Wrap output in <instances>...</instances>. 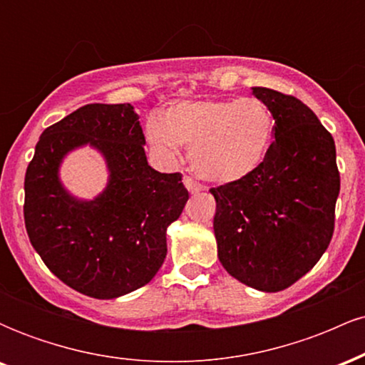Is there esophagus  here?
I'll list each match as a JSON object with an SVG mask.
<instances>
[{"instance_id": "esophagus-1", "label": "esophagus", "mask_w": 365, "mask_h": 365, "mask_svg": "<svg viewBox=\"0 0 365 365\" xmlns=\"http://www.w3.org/2000/svg\"><path fill=\"white\" fill-rule=\"evenodd\" d=\"M183 185H185V188L188 192H190V194H197V192L202 190V185H200V183H197L195 180L190 178V177L183 178Z\"/></svg>"}]
</instances>
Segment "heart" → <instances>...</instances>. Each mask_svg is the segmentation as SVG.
I'll list each match as a JSON object with an SVG mask.
<instances>
[{"instance_id": "1", "label": "heart", "mask_w": 365, "mask_h": 365, "mask_svg": "<svg viewBox=\"0 0 365 365\" xmlns=\"http://www.w3.org/2000/svg\"><path fill=\"white\" fill-rule=\"evenodd\" d=\"M274 120L254 98L182 101L150 120L148 140L175 158L180 144L190 145V165L200 178L228 185L255 173L269 153Z\"/></svg>"}]
</instances>
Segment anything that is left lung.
Instances as JSON below:
<instances>
[{
    "instance_id": "1",
    "label": "left lung",
    "mask_w": 365,
    "mask_h": 365,
    "mask_svg": "<svg viewBox=\"0 0 365 365\" xmlns=\"http://www.w3.org/2000/svg\"><path fill=\"white\" fill-rule=\"evenodd\" d=\"M274 118V142L255 173L211 188L217 257L233 278L279 292L302 278L328 249L340 194L331 133L300 99L252 87Z\"/></svg>"
}]
</instances>
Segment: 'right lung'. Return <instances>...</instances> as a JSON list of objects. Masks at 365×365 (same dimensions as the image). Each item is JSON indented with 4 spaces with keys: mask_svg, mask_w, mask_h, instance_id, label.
Segmentation results:
<instances>
[{
    "mask_svg": "<svg viewBox=\"0 0 365 365\" xmlns=\"http://www.w3.org/2000/svg\"><path fill=\"white\" fill-rule=\"evenodd\" d=\"M86 145L108 170L92 200L73 196L59 177L62 159ZM144 145L132 104H87L44 130L25 173L29 240L54 276L92 299H118L156 276L166 230L188 200L182 175L150 168Z\"/></svg>",
    "mask_w": 365,
    "mask_h": 365,
    "instance_id": "obj_1",
    "label": "right lung"
}]
</instances>
